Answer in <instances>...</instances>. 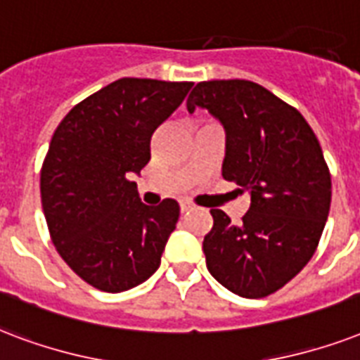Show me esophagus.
I'll return each instance as SVG.
<instances>
[{"mask_svg":"<svg viewBox=\"0 0 360 360\" xmlns=\"http://www.w3.org/2000/svg\"><path fill=\"white\" fill-rule=\"evenodd\" d=\"M191 208H193V206H191V202H188V200H182V202H180V210L182 212H188L191 210Z\"/></svg>","mask_w":360,"mask_h":360,"instance_id":"34e87169","label":"esophagus"}]
</instances>
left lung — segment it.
<instances>
[{"instance_id": "obj_1", "label": "left lung", "mask_w": 360, "mask_h": 360, "mask_svg": "<svg viewBox=\"0 0 360 360\" xmlns=\"http://www.w3.org/2000/svg\"><path fill=\"white\" fill-rule=\"evenodd\" d=\"M206 108L225 129L221 174L252 197L240 225L212 208L202 240L210 274L235 295L261 299L304 269L330 208V174L304 116L250 80L199 82L188 110Z\"/></svg>"}]
</instances>
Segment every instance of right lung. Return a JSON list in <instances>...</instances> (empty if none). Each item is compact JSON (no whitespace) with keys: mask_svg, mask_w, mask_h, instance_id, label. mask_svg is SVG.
Returning <instances> with one entry per match:
<instances>
[{"mask_svg":"<svg viewBox=\"0 0 360 360\" xmlns=\"http://www.w3.org/2000/svg\"><path fill=\"white\" fill-rule=\"evenodd\" d=\"M191 86L120 79L75 105L54 131L41 169L44 218L61 259L96 289L122 293L160 269L180 206L144 205L131 176Z\"/></svg>","mask_w":360,"mask_h":360,"instance_id":"obj_1","label":"right lung"}]
</instances>
